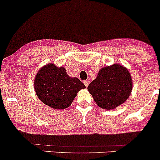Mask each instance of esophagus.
<instances>
[{"mask_svg":"<svg viewBox=\"0 0 160 160\" xmlns=\"http://www.w3.org/2000/svg\"><path fill=\"white\" fill-rule=\"evenodd\" d=\"M84 84L85 86H86V88H88L89 84H90V81H89V80H85L84 82Z\"/></svg>","mask_w":160,"mask_h":160,"instance_id":"34e87169","label":"esophagus"}]
</instances>
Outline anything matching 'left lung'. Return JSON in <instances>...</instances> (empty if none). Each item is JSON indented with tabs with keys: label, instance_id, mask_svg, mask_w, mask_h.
<instances>
[{
	"label": "left lung",
	"instance_id": "left-lung-1",
	"mask_svg": "<svg viewBox=\"0 0 160 160\" xmlns=\"http://www.w3.org/2000/svg\"><path fill=\"white\" fill-rule=\"evenodd\" d=\"M132 80L128 70L115 64L100 70L88 90L99 107L112 109L125 102L131 94Z\"/></svg>",
	"mask_w": 160,
	"mask_h": 160
}]
</instances>
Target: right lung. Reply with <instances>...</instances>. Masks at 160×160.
Segmentation results:
<instances>
[{"mask_svg": "<svg viewBox=\"0 0 160 160\" xmlns=\"http://www.w3.org/2000/svg\"><path fill=\"white\" fill-rule=\"evenodd\" d=\"M86 88L77 78H71L64 68L48 64L41 68L34 80V90L43 103L55 109L71 104L77 92Z\"/></svg>", "mask_w": 160, "mask_h": 160, "instance_id": "1", "label": "right lung"}]
</instances>
